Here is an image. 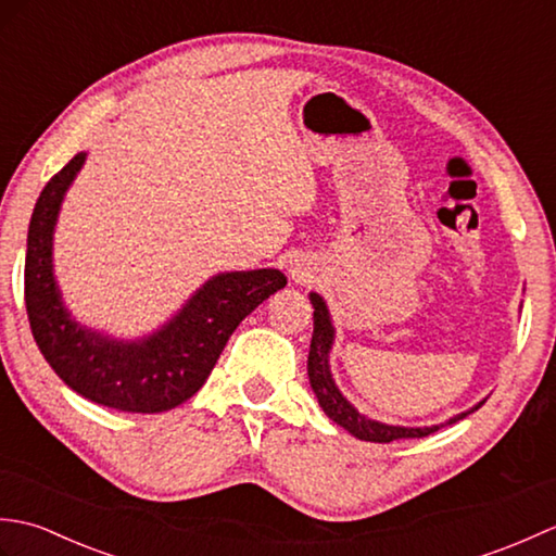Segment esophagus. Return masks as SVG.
I'll use <instances>...</instances> for the list:
<instances>
[{"label": "esophagus", "instance_id": "1", "mask_svg": "<svg viewBox=\"0 0 556 556\" xmlns=\"http://www.w3.org/2000/svg\"><path fill=\"white\" fill-rule=\"evenodd\" d=\"M289 271H291V277L296 279V281H305V279L311 277V275H308V269H305L303 265H293Z\"/></svg>", "mask_w": 556, "mask_h": 556}]
</instances>
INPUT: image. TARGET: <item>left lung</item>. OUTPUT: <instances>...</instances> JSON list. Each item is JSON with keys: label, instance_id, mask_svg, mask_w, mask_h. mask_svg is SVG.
I'll return each instance as SVG.
<instances>
[{"label": "left lung", "instance_id": "obj_1", "mask_svg": "<svg viewBox=\"0 0 556 556\" xmlns=\"http://www.w3.org/2000/svg\"><path fill=\"white\" fill-rule=\"evenodd\" d=\"M311 303H313V341H311V353H308V377H311V387L313 394L317 399V404L327 413V418H332L339 428H344L353 437L365 442H394V440H410V437H428L437 432L444 425H452L456 420H464L470 413L478 410L488 399L478 401L473 408H468L464 413H456L448 420L440 425H425V428H406V425H389L372 420L361 413L351 401L341 394V389L337 387L332 368H329V353H332L334 346V337L337 329L332 325V315H329V308L320 293L311 291Z\"/></svg>", "mask_w": 556, "mask_h": 556}]
</instances>
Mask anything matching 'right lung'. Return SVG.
Wrapping results in <instances>:
<instances>
[{
    "label": "right lung",
    "mask_w": 556,
    "mask_h": 556,
    "mask_svg": "<svg viewBox=\"0 0 556 556\" xmlns=\"http://www.w3.org/2000/svg\"><path fill=\"white\" fill-rule=\"evenodd\" d=\"M78 152L35 203L26 248V311L45 361L76 394L126 413H162L205 384L233 329L287 287L279 269L219 271L155 332L116 339L78 323L54 277V227L64 195L86 164Z\"/></svg>",
    "instance_id": "1"
}]
</instances>
